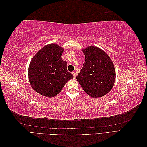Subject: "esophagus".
Wrapping results in <instances>:
<instances>
[{"mask_svg": "<svg viewBox=\"0 0 147 147\" xmlns=\"http://www.w3.org/2000/svg\"><path fill=\"white\" fill-rule=\"evenodd\" d=\"M72 74H73V75H74V78L76 77V72H75V71H74V72H72Z\"/></svg>", "mask_w": 147, "mask_h": 147, "instance_id": "esophagus-1", "label": "esophagus"}]
</instances>
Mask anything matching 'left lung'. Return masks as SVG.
<instances>
[{
  "label": "left lung",
  "instance_id": "left-lung-1",
  "mask_svg": "<svg viewBox=\"0 0 147 147\" xmlns=\"http://www.w3.org/2000/svg\"><path fill=\"white\" fill-rule=\"evenodd\" d=\"M85 62L77 76L83 90L91 97H102L112 90L115 69L109 56L100 48L91 46L83 49Z\"/></svg>",
  "mask_w": 147,
  "mask_h": 147
}]
</instances>
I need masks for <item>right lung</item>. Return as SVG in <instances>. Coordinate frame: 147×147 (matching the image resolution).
Instances as JSON below:
<instances>
[{
    "label": "right lung",
    "instance_id": "obj_1",
    "mask_svg": "<svg viewBox=\"0 0 147 147\" xmlns=\"http://www.w3.org/2000/svg\"><path fill=\"white\" fill-rule=\"evenodd\" d=\"M64 49L57 44L42 48L34 56L29 67L31 86L40 94L52 97L61 92L74 75L67 69V62L61 58Z\"/></svg>",
    "mask_w": 147,
    "mask_h": 147
}]
</instances>
